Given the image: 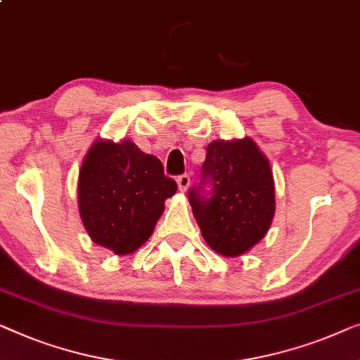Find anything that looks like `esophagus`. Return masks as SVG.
<instances>
[{
	"label": "esophagus",
	"instance_id": "1",
	"mask_svg": "<svg viewBox=\"0 0 360 360\" xmlns=\"http://www.w3.org/2000/svg\"><path fill=\"white\" fill-rule=\"evenodd\" d=\"M190 184H191V179H190V175H186V174L180 175L179 179H176V185H179V190H180V191H186V190H188Z\"/></svg>",
	"mask_w": 360,
	"mask_h": 360
}]
</instances>
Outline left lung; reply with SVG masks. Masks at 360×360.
<instances>
[{
    "label": "left lung",
    "instance_id": "obj_1",
    "mask_svg": "<svg viewBox=\"0 0 360 360\" xmlns=\"http://www.w3.org/2000/svg\"><path fill=\"white\" fill-rule=\"evenodd\" d=\"M202 179L210 198L190 191L193 216L202 238L216 253L236 258L247 253L269 231L276 211L269 160L250 136L216 139L207 144Z\"/></svg>",
    "mask_w": 360,
    "mask_h": 360
}]
</instances>
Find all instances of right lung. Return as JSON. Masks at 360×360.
<instances>
[{"instance_id": "right-lung-1", "label": "right lung", "mask_w": 360, "mask_h": 360, "mask_svg": "<svg viewBox=\"0 0 360 360\" xmlns=\"http://www.w3.org/2000/svg\"><path fill=\"white\" fill-rule=\"evenodd\" d=\"M175 191L155 155L131 139L98 138L81 164L77 207L92 242L123 257L148 242Z\"/></svg>"}]
</instances>
